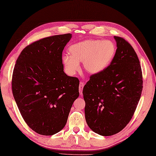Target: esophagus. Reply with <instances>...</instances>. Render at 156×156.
Listing matches in <instances>:
<instances>
[{
  "label": "esophagus",
  "mask_w": 156,
  "mask_h": 156,
  "mask_svg": "<svg viewBox=\"0 0 156 156\" xmlns=\"http://www.w3.org/2000/svg\"><path fill=\"white\" fill-rule=\"evenodd\" d=\"M84 85H85V84L83 82L79 83V93H80L81 95H82L83 94V87H84Z\"/></svg>",
  "instance_id": "esophagus-1"
}]
</instances>
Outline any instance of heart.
<instances>
[{
  "mask_svg": "<svg viewBox=\"0 0 156 156\" xmlns=\"http://www.w3.org/2000/svg\"><path fill=\"white\" fill-rule=\"evenodd\" d=\"M116 48L109 40H88L71 45L68 49L69 55H63L62 60L66 71L74 75L80 69L83 62L84 69L90 74L103 71L113 60Z\"/></svg>",
  "mask_w": 156,
  "mask_h": 156,
  "instance_id": "obj_1",
  "label": "heart"
}]
</instances>
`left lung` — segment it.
<instances>
[{
	"label": "left lung",
	"instance_id": "8db88e82",
	"mask_svg": "<svg viewBox=\"0 0 156 156\" xmlns=\"http://www.w3.org/2000/svg\"><path fill=\"white\" fill-rule=\"evenodd\" d=\"M114 37L115 58L103 71L91 76L83 90L86 122L93 132L104 136L126 127L143 88L142 69L134 49L122 37Z\"/></svg>",
	"mask_w": 156,
	"mask_h": 156
}]
</instances>
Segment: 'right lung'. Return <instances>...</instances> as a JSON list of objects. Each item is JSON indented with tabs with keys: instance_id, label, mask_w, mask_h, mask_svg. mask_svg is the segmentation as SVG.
Here are the masks:
<instances>
[{
	"instance_id": "1",
	"label": "right lung",
	"mask_w": 156,
	"mask_h": 156,
	"mask_svg": "<svg viewBox=\"0 0 156 156\" xmlns=\"http://www.w3.org/2000/svg\"><path fill=\"white\" fill-rule=\"evenodd\" d=\"M71 34L45 37L26 46L14 66L12 93L23 119L36 133L51 136L66 126L79 81L63 71L62 51Z\"/></svg>"
}]
</instances>
